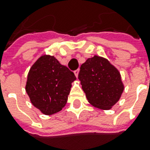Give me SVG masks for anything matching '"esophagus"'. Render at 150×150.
Listing matches in <instances>:
<instances>
[{
    "instance_id": "1",
    "label": "esophagus",
    "mask_w": 150,
    "mask_h": 150,
    "mask_svg": "<svg viewBox=\"0 0 150 150\" xmlns=\"http://www.w3.org/2000/svg\"><path fill=\"white\" fill-rule=\"evenodd\" d=\"M79 71H80L79 70H75V71H74V73H75V76H76V77H78V75H79Z\"/></svg>"
}]
</instances>
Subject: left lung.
Returning <instances> with one entry per match:
<instances>
[{
	"label": "left lung",
	"instance_id": "left-lung-1",
	"mask_svg": "<svg viewBox=\"0 0 150 150\" xmlns=\"http://www.w3.org/2000/svg\"><path fill=\"white\" fill-rule=\"evenodd\" d=\"M78 78L87 100L101 110L111 109L124 91L119 70L108 59L98 55L81 65Z\"/></svg>",
	"mask_w": 150,
	"mask_h": 150
}]
</instances>
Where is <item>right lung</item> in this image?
<instances>
[{"mask_svg": "<svg viewBox=\"0 0 150 150\" xmlns=\"http://www.w3.org/2000/svg\"><path fill=\"white\" fill-rule=\"evenodd\" d=\"M75 74L51 55H42L29 71L25 91L32 105L44 115L59 112L65 105Z\"/></svg>", "mask_w": 150, "mask_h": 150, "instance_id": "obj_1", "label": "right lung"}]
</instances>
